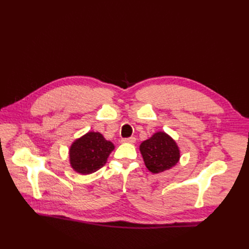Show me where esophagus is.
<instances>
[{"label": "esophagus", "instance_id": "obj_1", "mask_svg": "<svg viewBox=\"0 0 249 249\" xmlns=\"http://www.w3.org/2000/svg\"><path fill=\"white\" fill-rule=\"evenodd\" d=\"M122 141H123L124 143H135V141H136V138H135V137L124 138V139H122Z\"/></svg>", "mask_w": 249, "mask_h": 249}]
</instances>
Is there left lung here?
Wrapping results in <instances>:
<instances>
[{"mask_svg": "<svg viewBox=\"0 0 249 249\" xmlns=\"http://www.w3.org/2000/svg\"><path fill=\"white\" fill-rule=\"evenodd\" d=\"M140 153L145 166L153 173L168 170L179 160V149L176 141L164 132H158L143 141Z\"/></svg>", "mask_w": 249, "mask_h": 249, "instance_id": "left-lung-1", "label": "left lung"}]
</instances>
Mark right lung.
Here are the masks:
<instances>
[{
  "instance_id": "right-lung-1",
  "label": "right lung",
  "mask_w": 249,
  "mask_h": 249,
  "mask_svg": "<svg viewBox=\"0 0 249 249\" xmlns=\"http://www.w3.org/2000/svg\"><path fill=\"white\" fill-rule=\"evenodd\" d=\"M114 145L97 132H89L72 143L70 149L71 167L81 175H89L102 168Z\"/></svg>"
}]
</instances>
